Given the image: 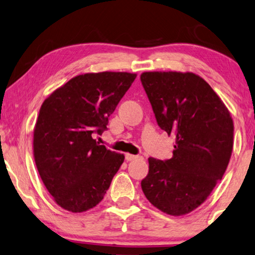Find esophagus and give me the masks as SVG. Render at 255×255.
<instances>
[{
	"mask_svg": "<svg viewBox=\"0 0 255 255\" xmlns=\"http://www.w3.org/2000/svg\"><path fill=\"white\" fill-rule=\"evenodd\" d=\"M125 157H126L127 161H134V160H137L139 159V155H132V154H129V153H127L126 155H125Z\"/></svg>",
	"mask_w": 255,
	"mask_h": 255,
	"instance_id": "obj_1",
	"label": "esophagus"
}]
</instances>
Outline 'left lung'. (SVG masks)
<instances>
[{
	"mask_svg": "<svg viewBox=\"0 0 255 255\" xmlns=\"http://www.w3.org/2000/svg\"><path fill=\"white\" fill-rule=\"evenodd\" d=\"M140 82L159 127L176 137L171 159L148 157L142 189L155 208L183 216L200 207L224 176L233 119L211 86L192 72H143Z\"/></svg>",
	"mask_w": 255,
	"mask_h": 255,
	"instance_id": "8db88e82",
	"label": "left lung"
}]
</instances>
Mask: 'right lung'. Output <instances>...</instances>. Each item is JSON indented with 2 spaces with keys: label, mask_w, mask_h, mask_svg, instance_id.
Masks as SVG:
<instances>
[{
  "label": "right lung",
  "mask_w": 255,
  "mask_h": 255,
  "mask_svg": "<svg viewBox=\"0 0 255 255\" xmlns=\"http://www.w3.org/2000/svg\"><path fill=\"white\" fill-rule=\"evenodd\" d=\"M136 78L129 72L79 75L40 107L34 157L40 178L60 207L84 212L98 205L125 156L94 139Z\"/></svg>",
  "instance_id": "add662e5"
}]
</instances>
